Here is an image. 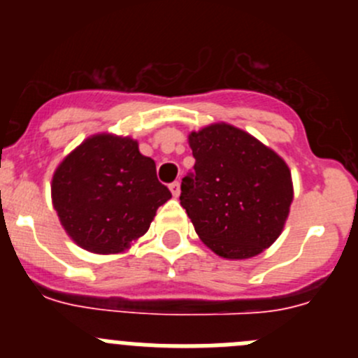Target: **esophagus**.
I'll use <instances>...</instances> for the list:
<instances>
[{
	"instance_id": "obj_1",
	"label": "esophagus",
	"mask_w": 358,
	"mask_h": 358,
	"mask_svg": "<svg viewBox=\"0 0 358 358\" xmlns=\"http://www.w3.org/2000/svg\"><path fill=\"white\" fill-rule=\"evenodd\" d=\"M169 190H171L173 197H178L180 196V182L169 183Z\"/></svg>"
}]
</instances>
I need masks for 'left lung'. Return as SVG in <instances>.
<instances>
[{
	"label": "left lung",
	"instance_id": "left-lung-1",
	"mask_svg": "<svg viewBox=\"0 0 358 358\" xmlns=\"http://www.w3.org/2000/svg\"><path fill=\"white\" fill-rule=\"evenodd\" d=\"M189 143L196 164L182 178L180 204L197 236L223 258L259 255L289 215L287 164L255 136L223 122L190 133Z\"/></svg>",
	"mask_w": 358,
	"mask_h": 358
}]
</instances>
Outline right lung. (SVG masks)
<instances>
[{
	"mask_svg": "<svg viewBox=\"0 0 358 358\" xmlns=\"http://www.w3.org/2000/svg\"><path fill=\"white\" fill-rule=\"evenodd\" d=\"M52 197L74 243L109 255L142 237L171 192L157 180L156 162L140 154L135 140L96 135L57 168Z\"/></svg>",
	"mask_w": 358,
	"mask_h": 358,
	"instance_id": "right-lung-1",
	"label": "right lung"
}]
</instances>
